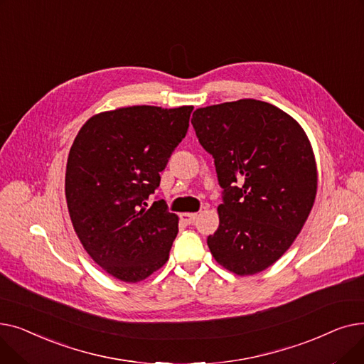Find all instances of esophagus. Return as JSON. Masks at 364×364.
<instances>
[{
    "label": "esophagus",
    "mask_w": 364,
    "mask_h": 364,
    "mask_svg": "<svg viewBox=\"0 0 364 364\" xmlns=\"http://www.w3.org/2000/svg\"><path fill=\"white\" fill-rule=\"evenodd\" d=\"M196 217H198V214H195V213H183V214H180V218H181V221L184 224H193Z\"/></svg>",
    "instance_id": "1"
}]
</instances>
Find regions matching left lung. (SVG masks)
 I'll list each match as a JSON object with an SVG mask.
<instances>
[{"mask_svg":"<svg viewBox=\"0 0 364 364\" xmlns=\"http://www.w3.org/2000/svg\"><path fill=\"white\" fill-rule=\"evenodd\" d=\"M192 124L224 188L209 251L237 276L269 269L314 205L317 165L307 134L291 114L254 99L196 109Z\"/></svg>","mask_w":364,"mask_h":364,"instance_id":"obj_1","label":"left lung"}]
</instances>
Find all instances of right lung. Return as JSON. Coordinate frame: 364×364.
Here are the masks:
<instances>
[{
	"instance_id": "obj_1",
	"label": "right lung",
	"mask_w": 364,
	"mask_h": 364,
	"mask_svg": "<svg viewBox=\"0 0 364 364\" xmlns=\"http://www.w3.org/2000/svg\"><path fill=\"white\" fill-rule=\"evenodd\" d=\"M193 106H129L100 112L69 150L65 193L73 230L112 277L137 283L168 261L178 217L144 202L186 137Z\"/></svg>"
}]
</instances>
